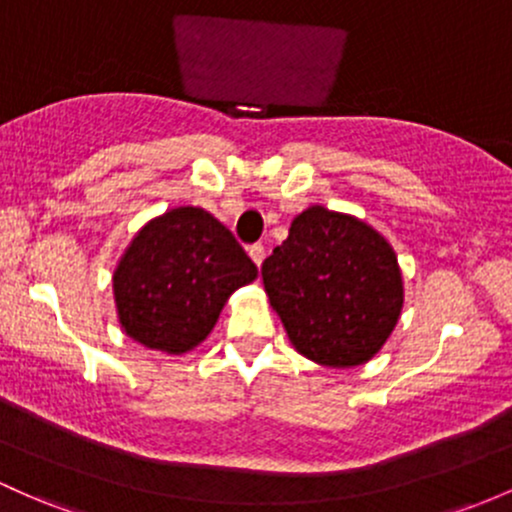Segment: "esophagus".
Wrapping results in <instances>:
<instances>
[{
	"mask_svg": "<svg viewBox=\"0 0 512 512\" xmlns=\"http://www.w3.org/2000/svg\"><path fill=\"white\" fill-rule=\"evenodd\" d=\"M250 257H252V262H255L257 267L262 265V260H265V247H262V243H255V245H250Z\"/></svg>",
	"mask_w": 512,
	"mask_h": 512,
	"instance_id": "1",
	"label": "esophagus"
}]
</instances>
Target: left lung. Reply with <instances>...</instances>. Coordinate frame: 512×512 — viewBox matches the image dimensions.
Listing matches in <instances>:
<instances>
[{
    "mask_svg": "<svg viewBox=\"0 0 512 512\" xmlns=\"http://www.w3.org/2000/svg\"><path fill=\"white\" fill-rule=\"evenodd\" d=\"M291 345L325 367H357L384 347L403 308L393 247L347 213L311 206L262 262Z\"/></svg>",
    "mask_w": 512,
    "mask_h": 512,
    "instance_id": "left-lung-1",
    "label": "left lung"
}]
</instances>
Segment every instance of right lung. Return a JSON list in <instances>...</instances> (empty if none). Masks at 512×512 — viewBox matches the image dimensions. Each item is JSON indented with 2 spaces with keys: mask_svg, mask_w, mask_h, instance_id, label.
I'll use <instances>...</instances> for the list:
<instances>
[{
  "mask_svg": "<svg viewBox=\"0 0 512 512\" xmlns=\"http://www.w3.org/2000/svg\"><path fill=\"white\" fill-rule=\"evenodd\" d=\"M255 277V262L218 218L179 206L123 252L114 272L121 328L150 350L182 355L206 340L228 296Z\"/></svg>",
  "mask_w": 512,
  "mask_h": 512,
  "instance_id": "1",
  "label": "right lung"
}]
</instances>
